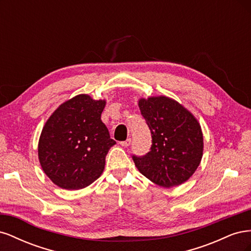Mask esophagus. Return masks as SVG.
Masks as SVG:
<instances>
[{"label": "esophagus", "mask_w": 251, "mask_h": 251, "mask_svg": "<svg viewBox=\"0 0 251 251\" xmlns=\"http://www.w3.org/2000/svg\"><path fill=\"white\" fill-rule=\"evenodd\" d=\"M131 144V138H128V139H126V140H125V141H121L120 142V146L121 147H128Z\"/></svg>", "instance_id": "esophagus-1"}]
</instances>
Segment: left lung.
I'll return each mask as SVG.
<instances>
[{
    "mask_svg": "<svg viewBox=\"0 0 251 251\" xmlns=\"http://www.w3.org/2000/svg\"><path fill=\"white\" fill-rule=\"evenodd\" d=\"M151 134L147 155L133 156L136 168L161 187L184 183L198 169L203 156L199 121L183 105L168 96H151L138 101Z\"/></svg>",
    "mask_w": 251,
    "mask_h": 251,
    "instance_id": "8db88e82",
    "label": "left lung"
}]
</instances>
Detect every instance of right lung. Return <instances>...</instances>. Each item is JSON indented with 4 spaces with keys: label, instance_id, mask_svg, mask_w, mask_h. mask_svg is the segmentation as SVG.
I'll list each match as a JSON object with an SVG mask.
<instances>
[{
    "label": "right lung",
    "instance_id": "right-lung-1",
    "mask_svg": "<svg viewBox=\"0 0 251 251\" xmlns=\"http://www.w3.org/2000/svg\"><path fill=\"white\" fill-rule=\"evenodd\" d=\"M104 107V100L79 94L60 104L45 124L37 154L44 173L58 187L80 189L100 177L116 143L100 119Z\"/></svg>",
    "mask_w": 251,
    "mask_h": 251
}]
</instances>
